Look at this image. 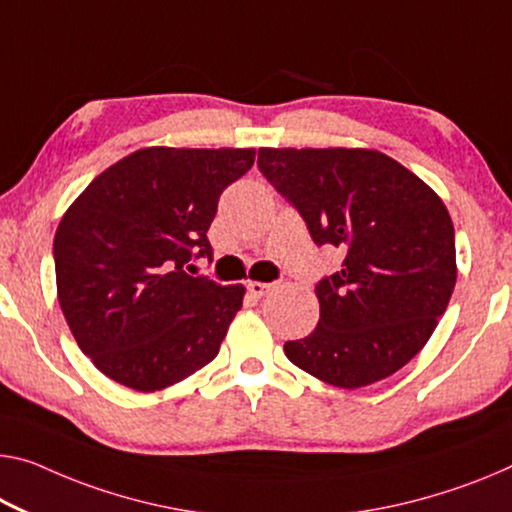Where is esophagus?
<instances>
[{"mask_svg": "<svg viewBox=\"0 0 512 512\" xmlns=\"http://www.w3.org/2000/svg\"><path fill=\"white\" fill-rule=\"evenodd\" d=\"M247 290L254 297H265L267 293H272L274 283H263V281H247Z\"/></svg>", "mask_w": 512, "mask_h": 512, "instance_id": "34e87169", "label": "esophagus"}]
</instances>
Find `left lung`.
<instances>
[{
    "label": "left lung",
    "mask_w": 512,
    "mask_h": 512,
    "mask_svg": "<svg viewBox=\"0 0 512 512\" xmlns=\"http://www.w3.org/2000/svg\"><path fill=\"white\" fill-rule=\"evenodd\" d=\"M258 169L318 247L345 254L341 270L316 286V329L286 341V357L341 389L400 371L435 332L458 277L444 201L368 148H258Z\"/></svg>",
    "instance_id": "1"
}]
</instances>
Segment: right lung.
Wrapping results in <instances>:
<instances>
[{"instance_id":"1","label":"right lung","mask_w":512,"mask_h":512,"mask_svg":"<svg viewBox=\"0 0 512 512\" xmlns=\"http://www.w3.org/2000/svg\"><path fill=\"white\" fill-rule=\"evenodd\" d=\"M254 157V148H141L93 178L61 217V311L109 380L160 391L217 357L245 286L186 270L192 258L212 261L219 194Z\"/></svg>"}]
</instances>
